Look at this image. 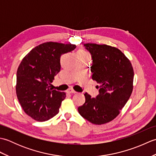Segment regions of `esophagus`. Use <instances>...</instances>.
<instances>
[{"instance_id": "1", "label": "esophagus", "mask_w": 156, "mask_h": 156, "mask_svg": "<svg viewBox=\"0 0 156 156\" xmlns=\"http://www.w3.org/2000/svg\"><path fill=\"white\" fill-rule=\"evenodd\" d=\"M68 93H69V94H76V93H77V92H76L75 90H73V89H68Z\"/></svg>"}]
</instances>
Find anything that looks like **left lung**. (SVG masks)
Wrapping results in <instances>:
<instances>
[{
	"label": "left lung",
	"mask_w": 156,
	"mask_h": 156,
	"mask_svg": "<svg viewBox=\"0 0 156 156\" xmlns=\"http://www.w3.org/2000/svg\"><path fill=\"white\" fill-rule=\"evenodd\" d=\"M92 58L91 78L99 84V94L79 107V113L94 125H102L117 117L133 88L134 72L130 60L120 49L107 45L86 44Z\"/></svg>",
	"instance_id": "left-lung-1"
}]
</instances>
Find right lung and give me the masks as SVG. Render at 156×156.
Masks as SVG:
<instances>
[{"label": "right lung", "mask_w": 156, "mask_h": 156, "mask_svg": "<svg viewBox=\"0 0 156 156\" xmlns=\"http://www.w3.org/2000/svg\"><path fill=\"white\" fill-rule=\"evenodd\" d=\"M74 44L46 42L23 58L16 72V93L23 111L37 121H45L59 112L66 92L52 90L51 83L60 71V57Z\"/></svg>", "instance_id": "obj_1"}]
</instances>
